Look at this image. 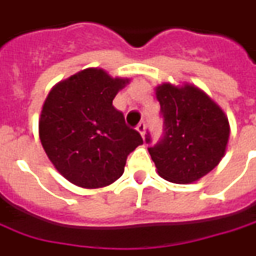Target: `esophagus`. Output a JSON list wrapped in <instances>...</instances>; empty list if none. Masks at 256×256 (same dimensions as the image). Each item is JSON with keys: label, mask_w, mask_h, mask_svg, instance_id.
Masks as SVG:
<instances>
[{"label": "esophagus", "mask_w": 256, "mask_h": 256, "mask_svg": "<svg viewBox=\"0 0 256 256\" xmlns=\"http://www.w3.org/2000/svg\"><path fill=\"white\" fill-rule=\"evenodd\" d=\"M136 130H138V132L142 135V138H145V130H146V124L144 122V121H140L138 124V126H136Z\"/></svg>", "instance_id": "obj_1"}]
</instances>
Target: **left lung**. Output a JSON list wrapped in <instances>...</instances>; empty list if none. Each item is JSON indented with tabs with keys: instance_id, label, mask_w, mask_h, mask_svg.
Returning <instances> with one entry per match:
<instances>
[{
	"instance_id": "left-lung-1",
	"label": "left lung",
	"mask_w": 256,
	"mask_h": 256,
	"mask_svg": "<svg viewBox=\"0 0 256 256\" xmlns=\"http://www.w3.org/2000/svg\"><path fill=\"white\" fill-rule=\"evenodd\" d=\"M163 138L148 148L160 177L190 184L212 172L224 156L230 125L223 110L192 84L156 88ZM146 135V144H150Z\"/></svg>"
}]
</instances>
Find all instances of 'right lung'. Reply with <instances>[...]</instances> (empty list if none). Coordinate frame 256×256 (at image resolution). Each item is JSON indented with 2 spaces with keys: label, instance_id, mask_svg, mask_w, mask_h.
I'll return each mask as SVG.
<instances>
[{
  "label": "right lung",
  "instance_id": "right-lung-1",
  "mask_svg": "<svg viewBox=\"0 0 256 256\" xmlns=\"http://www.w3.org/2000/svg\"><path fill=\"white\" fill-rule=\"evenodd\" d=\"M130 79L88 68L57 84L38 120L44 150L60 174L82 188H100L124 172L128 154L144 144L112 100Z\"/></svg>",
  "mask_w": 256,
  "mask_h": 256
}]
</instances>
